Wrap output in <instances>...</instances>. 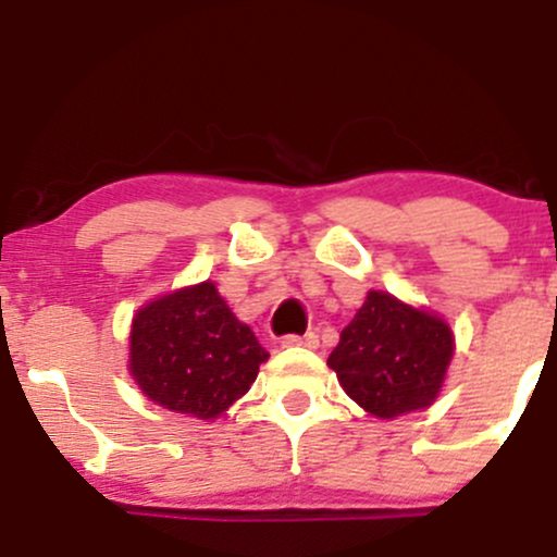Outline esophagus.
I'll return each mask as SVG.
<instances>
[{
    "mask_svg": "<svg viewBox=\"0 0 557 557\" xmlns=\"http://www.w3.org/2000/svg\"><path fill=\"white\" fill-rule=\"evenodd\" d=\"M283 345L285 348H296V345H300V348H317L319 337L314 332H306V335H287L283 337Z\"/></svg>",
    "mask_w": 557,
    "mask_h": 557,
    "instance_id": "esophagus-1",
    "label": "esophagus"
}]
</instances>
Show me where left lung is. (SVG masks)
Returning a JSON list of instances; mask_svg holds the SVG:
<instances>
[{
  "mask_svg": "<svg viewBox=\"0 0 557 557\" xmlns=\"http://www.w3.org/2000/svg\"><path fill=\"white\" fill-rule=\"evenodd\" d=\"M453 354L456 337L443 317L387 290H369L327 367L363 411L395 419L437 400Z\"/></svg>",
  "mask_w": 557,
  "mask_h": 557,
  "instance_id": "obj_1",
  "label": "left lung"
}]
</instances>
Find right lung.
<instances>
[{
    "mask_svg": "<svg viewBox=\"0 0 557 557\" xmlns=\"http://www.w3.org/2000/svg\"><path fill=\"white\" fill-rule=\"evenodd\" d=\"M131 372L140 393L168 411L212 421L240 400L270 359L212 280L144 304L131 324Z\"/></svg>",
    "mask_w": 557,
    "mask_h": 557,
    "instance_id": "1",
    "label": "right lung"
}]
</instances>
